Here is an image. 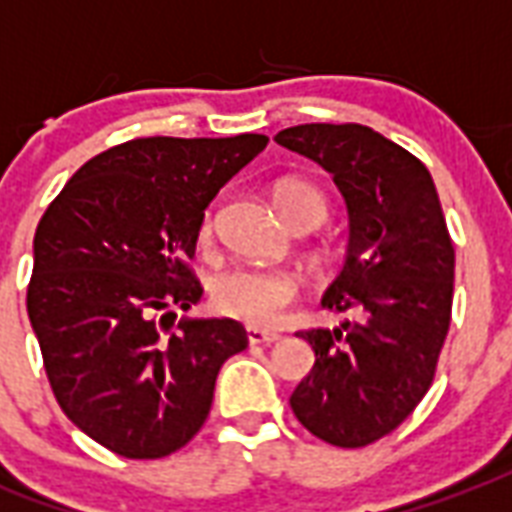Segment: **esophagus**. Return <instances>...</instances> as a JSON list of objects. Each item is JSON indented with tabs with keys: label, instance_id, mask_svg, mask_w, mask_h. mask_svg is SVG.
I'll return each instance as SVG.
<instances>
[{
	"label": "esophagus",
	"instance_id": "esophagus-1",
	"mask_svg": "<svg viewBox=\"0 0 512 512\" xmlns=\"http://www.w3.org/2000/svg\"><path fill=\"white\" fill-rule=\"evenodd\" d=\"M282 336L271 331H260V328H246V342L249 344H274L279 342Z\"/></svg>",
	"mask_w": 512,
	"mask_h": 512
}]
</instances>
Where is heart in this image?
<instances>
[{
  "instance_id": "1",
  "label": "heart",
  "mask_w": 512,
  "mask_h": 512,
  "mask_svg": "<svg viewBox=\"0 0 512 512\" xmlns=\"http://www.w3.org/2000/svg\"><path fill=\"white\" fill-rule=\"evenodd\" d=\"M274 203L287 225L314 227L323 222L328 203L320 189L304 179H282L274 187ZM217 211L206 208L200 217L198 238L203 244L214 236ZM298 282L287 271L268 268H230L211 285V304L219 314L233 317L249 328H276L298 301Z\"/></svg>"
}]
</instances>
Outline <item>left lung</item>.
I'll list each match as a JSON object with an SVG mask.
<instances>
[{
    "label": "left lung",
    "mask_w": 512,
    "mask_h": 512,
    "mask_svg": "<svg viewBox=\"0 0 512 512\" xmlns=\"http://www.w3.org/2000/svg\"><path fill=\"white\" fill-rule=\"evenodd\" d=\"M276 143L323 165L350 211V249L323 306L339 328L298 331L314 366L290 396L306 431L366 448L429 393L450 328L456 249L426 165L363 124H298Z\"/></svg>",
    "instance_id": "left-lung-1"
}]
</instances>
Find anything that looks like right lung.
Wrapping results in <instances>:
<instances>
[{
    "instance_id": "add662e5",
    "label": "right lung",
    "mask_w": 512,
    "mask_h": 512,
    "mask_svg": "<svg viewBox=\"0 0 512 512\" xmlns=\"http://www.w3.org/2000/svg\"><path fill=\"white\" fill-rule=\"evenodd\" d=\"M266 135L138 138L102 151L34 233L26 312L56 401L116 456L165 458L206 423L222 363L246 350L236 320H181L203 208Z\"/></svg>"
}]
</instances>
